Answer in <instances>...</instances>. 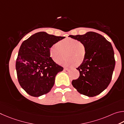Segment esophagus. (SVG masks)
I'll use <instances>...</instances> for the list:
<instances>
[{"mask_svg": "<svg viewBox=\"0 0 124 124\" xmlns=\"http://www.w3.org/2000/svg\"><path fill=\"white\" fill-rule=\"evenodd\" d=\"M64 71L66 73H69V71H70V70H69V69H64Z\"/></svg>", "mask_w": 124, "mask_h": 124, "instance_id": "34e87169", "label": "esophagus"}]
</instances>
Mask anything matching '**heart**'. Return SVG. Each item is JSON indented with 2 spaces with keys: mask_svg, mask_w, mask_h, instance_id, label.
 <instances>
[{
  "mask_svg": "<svg viewBox=\"0 0 124 124\" xmlns=\"http://www.w3.org/2000/svg\"><path fill=\"white\" fill-rule=\"evenodd\" d=\"M49 55L54 62L65 66L70 67L80 65L85 59L86 49L83 43L76 39L67 38L54 43L50 47Z\"/></svg>",
  "mask_w": 124,
  "mask_h": 124,
  "instance_id": "b5f03b06",
  "label": "heart"
}]
</instances>
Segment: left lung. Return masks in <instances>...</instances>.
Instances as JSON below:
<instances>
[{"instance_id":"left-lung-1","label":"left lung","mask_w":124,"mask_h":124,"mask_svg":"<svg viewBox=\"0 0 124 124\" xmlns=\"http://www.w3.org/2000/svg\"><path fill=\"white\" fill-rule=\"evenodd\" d=\"M85 46V59L77 70L80 75L72 84L80 94L94 97L105 90L112 79L115 64L112 44L101 35L89 31L84 35H70Z\"/></svg>"}]
</instances>
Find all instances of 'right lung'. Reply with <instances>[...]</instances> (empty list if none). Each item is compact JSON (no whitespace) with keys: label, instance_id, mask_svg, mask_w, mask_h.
Returning <instances> with one entry per match:
<instances>
[{"label":"right lung","instance_id":"right-lung-1","mask_svg":"<svg viewBox=\"0 0 124 124\" xmlns=\"http://www.w3.org/2000/svg\"><path fill=\"white\" fill-rule=\"evenodd\" d=\"M65 38L41 31L23 41L16 63L18 82L28 94L39 97L53 87L56 75L63 68L49 55L50 47Z\"/></svg>","mask_w":124,"mask_h":124}]
</instances>
